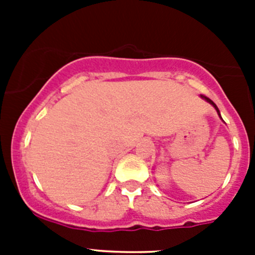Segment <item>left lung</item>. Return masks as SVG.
Here are the masks:
<instances>
[{"label":"left lung","mask_w":255,"mask_h":255,"mask_svg":"<svg viewBox=\"0 0 255 255\" xmlns=\"http://www.w3.org/2000/svg\"><path fill=\"white\" fill-rule=\"evenodd\" d=\"M200 97H202V98H203V100H206L207 102H208V103H211V105L216 108V111H217V114L220 115V110H218V107H217V106L215 105V102H213V101H211V100H209V98H208V97H206V96H200ZM220 117H221V115H220ZM221 119H222V117H221Z\"/></svg>","instance_id":"1"}]
</instances>
